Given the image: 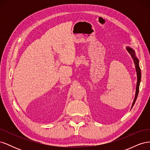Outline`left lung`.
<instances>
[{"instance_id":"left-lung-1","label":"left lung","mask_w":150,"mask_h":150,"mask_svg":"<svg viewBox=\"0 0 150 150\" xmlns=\"http://www.w3.org/2000/svg\"><path fill=\"white\" fill-rule=\"evenodd\" d=\"M126 49H127V51H128V52L130 54V55L131 56V57L133 59V61H134V63L135 64V68H136V71H137V88H136L135 98L134 99L133 103L132 104V106H131V108H132L136 102V100H137L138 95V93H139V84H140V81H141V70H140V68L139 66V60H138V59L136 57L135 52L134 50L129 47H127Z\"/></svg>"}]
</instances>
